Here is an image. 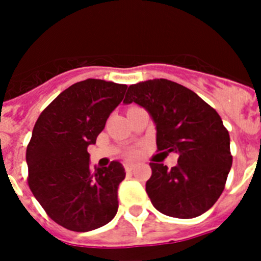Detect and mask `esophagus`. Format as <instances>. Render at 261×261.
<instances>
[{
    "label": "esophagus",
    "mask_w": 261,
    "mask_h": 261,
    "mask_svg": "<svg viewBox=\"0 0 261 261\" xmlns=\"http://www.w3.org/2000/svg\"><path fill=\"white\" fill-rule=\"evenodd\" d=\"M134 167H135V165H134L133 162H126V163H125V169H126V172H131V170L134 169Z\"/></svg>",
    "instance_id": "obj_1"
}]
</instances>
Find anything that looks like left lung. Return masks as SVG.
<instances>
[{"instance_id": "left-lung-1", "label": "left lung", "mask_w": 261, "mask_h": 261, "mask_svg": "<svg viewBox=\"0 0 261 261\" xmlns=\"http://www.w3.org/2000/svg\"><path fill=\"white\" fill-rule=\"evenodd\" d=\"M133 102L151 117L158 150L179 156L170 169L150 163L146 193L152 206L177 218L208 211L220 198L232 165L230 135L220 115L193 91L163 78L131 84L123 103Z\"/></svg>"}]
</instances>
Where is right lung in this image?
<instances>
[{
	"label": "right lung",
	"instance_id": "right-lung-1",
	"mask_svg": "<svg viewBox=\"0 0 261 261\" xmlns=\"http://www.w3.org/2000/svg\"><path fill=\"white\" fill-rule=\"evenodd\" d=\"M126 84L103 80L78 82L41 112L26 149L29 187L58 225L87 232L109 223L118 208L123 165L89 168L87 147L96 144Z\"/></svg>",
	"mask_w": 261,
	"mask_h": 261
}]
</instances>
